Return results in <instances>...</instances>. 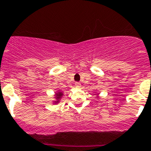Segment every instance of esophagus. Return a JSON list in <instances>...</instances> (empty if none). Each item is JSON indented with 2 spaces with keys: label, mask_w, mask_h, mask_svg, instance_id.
I'll use <instances>...</instances> for the list:
<instances>
[{
  "label": "esophagus",
  "mask_w": 151,
  "mask_h": 151,
  "mask_svg": "<svg viewBox=\"0 0 151 151\" xmlns=\"http://www.w3.org/2000/svg\"><path fill=\"white\" fill-rule=\"evenodd\" d=\"M75 86H76V87H77V88H80V87H81V84L79 83V82H76V83H75Z\"/></svg>",
  "instance_id": "1"
}]
</instances>
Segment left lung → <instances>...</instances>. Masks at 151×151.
Here are the masks:
<instances>
[{
	"label": "left lung",
	"mask_w": 151,
	"mask_h": 151,
	"mask_svg": "<svg viewBox=\"0 0 151 151\" xmlns=\"http://www.w3.org/2000/svg\"><path fill=\"white\" fill-rule=\"evenodd\" d=\"M97 97H98V96H97Z\"/></svg>",
	"instance_id": "1"
}]
</instances>
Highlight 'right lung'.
<instances>
[{
	"label": "right lung",
	"instance_id": "add662e5",
	"mask_svg": "<svg viewBox=\"0 0 151 151\" xmlns=\"http://www.w3.org/2000/svg\"><path fill=\"white\" fill-rule=\"evenodd\" d=\"M63 93L61 91H58L57 93H55V98L56 99L55 101H54V103H59V100L61 99V98L62 97Z\"/></svg>",
	"mask_w": 151,
	"mask_h": 151
}]
</instances>
